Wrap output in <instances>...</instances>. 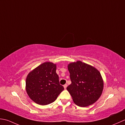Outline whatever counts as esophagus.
<instances>
[{"mask_svg":"<svg viewBox=\"0 0 125 125\" xmlns=\"http://www.w3.org/2000/svg\"><path fill=\"white\" fill-rule=\"evenodd\" d=\"M67 84H65V85H63V87H64L65 89H66V87H67Z\"/></svg>","mask_w":125,"mask_h":125,"instance_id":"34e87169","label":"esophagus"}]
</instances>
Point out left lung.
Wrapping results in <instances>:
<instances>
[{"label":"left lung","mask_w":125,"mask_h":125,"mask_svg":"<svg viewBox=\"0 0 125 125\" xmlns=\"http://www.w3.org/2000/svg\"><path fill=\"white\" fill-rule=\"evenodd\" d=\"M71 84L67 90L76 105L88 106L97 101L104 88L100 72L93 66L81 61L68 65Z\"/></svg>","instance_id":"8db88e82"}]
</instances>
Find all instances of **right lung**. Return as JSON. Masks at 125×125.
I'll use <instances>...</instances> for the list:
<instances>
[{
	"instance_id": "obj_1",
	"label": "right lung",
	"mask_w": 125,
	"mask_h": 125,
	"mask_svg": "<svg viewBox=\"0 0 125 125\" xmlns=\"http://www.w3.org/2000/svg\"><path fill=\"white\" fill-rule=\"evenodd\" d=\"M56 64L46 62L38 66L27 75L26 90L34 103L46 105L54 102L64 90L60 85L59 76L56 73Z\"/></svg>"
}]
</instances>
